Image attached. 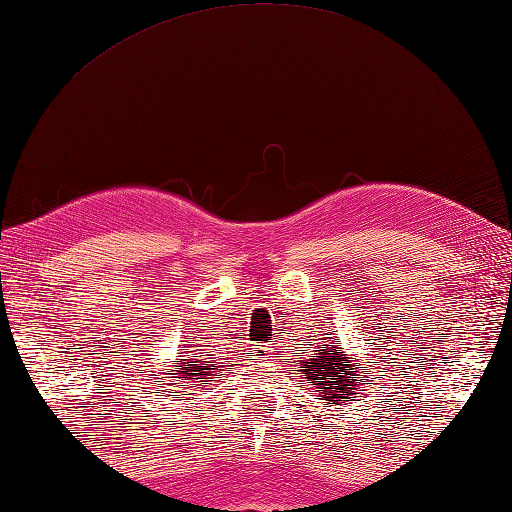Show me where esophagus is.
<instances>
[{"mask_svg": "<svg viewBox=\"0 0 512 512\" xmlns=\"http://www.w3.org/2000/svg\"><path fill=\"white\" fill-rule=\"evenodd\" d=\"M272 352H274L272 344H264V346H255V355H257V357H261V359H268V357H274V355H272Z\"/></svg>", "mask_w": 512, "mask_h": 512, "instance_id": "34e87169", "label": "esophagus"}]
</instances>
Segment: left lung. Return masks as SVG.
<instances>
[{
    "label": "left lung",
    "mask_w": 512,
    "mask_h": 512,
    "mask_svg": "<svg viewBox=\"0 0 512 512\" xmlns=\"http://www.w3.org/2000/svg\"><path fill=\"white\" fill-rule=\"evenodd\" d=\"M316 355V359H307L300 363L303 365L300 372L316 387L320 400H326L329 404H337L342 400L348 402L352 393L359 389V385H368L365 383V376L355 368L350 357L337 352L335 346L316 350Z\"/></svg>",
    "instance_id": "1"
}]
</instances>
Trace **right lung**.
<instances>
[{
	"instance_id": "obj_1",
	"label": "right lung",
	"mask_w": 512,
	"mask_h": 512,
	"mask_svg": "<svg viewBox=\"0 0 512 512\" xmlns=\"http://www.w3.org/2000/svg\"><path fill=\"white\" fill-rule=\"evenodd\" d=\"M214 370H218V365L214 361H201V359H181L175 365V374L177 376H170V378H181V381H192V376H199V378H207L212 376ZM218 376V374H214Z\"/></svg>"
}]
</instances>
